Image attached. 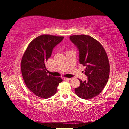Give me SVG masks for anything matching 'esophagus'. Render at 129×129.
Listing matches in <instances>:
<instances>
[{
  "label": "esophagus",
  "mask_w": 129,
  "mask_h": 129,
  "mask_svg": "<svg viewBox=\"0 0 129 129\" xmlns=\"http://www.w3.org/2000/svg\"><path fill=\"white\" fill-rule=\"evenodd\" d=\"M64 78L65 80H71L72 79V78H67V77H64Z\"/></svg>",
  "instance_id": "34e87169"
}]
</instances>
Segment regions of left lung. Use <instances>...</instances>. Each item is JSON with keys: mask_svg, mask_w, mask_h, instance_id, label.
I'll use <instances>...</instances> for the list:
<instances>
[{"mask_svg": "<svg viewBox=\"0 0 129 129\" xmlns=\"http://www.w3.org/2000/svg\"><path fill=\"white\" fill-rule=\"evenodd\" d=\"M79 50L80 63L86 67L85 75L88 80L80 81L75 93L82 99L89 100L101 92L108 82L110 65L105 50L99 41L88 35L69 36Z\"/></svg>", "mask_w": 129, "mask_h": 129, "instance_id": "1", "label": "left lung"}]
</instances>
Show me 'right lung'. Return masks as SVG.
Masks as SVG:
<instances>
[{"label": "right lung", "mask_w": 129, "mask_h": 129, "mask_svg": "<svg viewBox=\"0 0 129 129\" xmlns=\"http://www.w3.org/2000/svg\"><path fill=\"white\" fill-rule=\"evenodd\" d=\"M63 39L64 36L41 35L31 41L23 54L21 71L24 81L38 97L43 99L52 97L62 81L61 77L48 75L45 64L51 56L53 48Z\"/></svg>", "instance_id": "1"}]
</instances>
